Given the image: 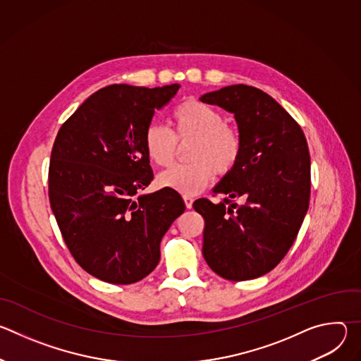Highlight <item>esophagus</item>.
I'll return each mask as SVG.
<instances>
[{
  "label": "esophagus",
  "mask_w": 361,
  "mask_h": 361,
  "mask_svg": "<svg viewBox=\"0 0 361 361\" xmlns=\"http://www.w3.org/2000/svg\"><path fill=\"white\" fill-rule=\"evenodd\" d=\"M183 200L185 202V207L187 209H191L192 207V202H194V198L190 197V195H183Z\"/></svg>",
  "instance_id": "esophagus-1"
}]
</instances>
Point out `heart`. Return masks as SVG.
<instances>
[{
    "label": "heart",
    "instance_id": "b5f03b06",
    "mask_svg": "<svg viewBox=\"0 0 361 361\" xmlns=\"http://www.w3.org/2000/svg\"><path fill=\"white\" fill-rule=\"evenodd\" d=\"M173 134L160 124H149L144 131V148L149 161L169 166L173 160L176 140H192L188 148V164L173 166L157 177L160 187L194 195L207 185L214 171H231L241 156L238 131L224 124V116L198 99H187L171 113Z\"/></svg>",
    "mask_w": 361,
    "mask_h": 361
}]
</instances>
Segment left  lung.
<instances>
[{
	"label": "left lung",
	"instance_id": "obj_1",
	"mask_svg": "<svg viewBox=\"0 0 361 361\" xmlns=\"http://www.w3.org/2000/svg\"><path fill=\"white\" fill-rule=\"evenodd\" d=\"M234 114L241 137L235 167L213 188L226 198H201L192 207L204 217L202 255L231 281L271 271L293 245L310 201V154L302 130L264 91L228 85L200 97ZM240 197L237 206L232 200Z\"/></svg>",
	"mask_w": 361,
	"mask_h": 361
}]
</instances>
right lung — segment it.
<instances>
[{"label": "right lung", "instance_id": "right-lung-1", "mask_svg": "<svg viewBox=\"0 0 361 361\" xmlns=\"http://www.w3.org/2000/svg\"><path fill=\"white\" fill-rule=\"evenodd\" d=\"M180 84H114L90 95L60 128L48 194L75 262L111 284H133L160 262V243L185 204L174 190L141 194L152 181L144 131Z\"/></svg>", "mask_w": 361, "mask_h": 361}]
</instances>
